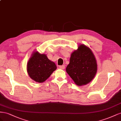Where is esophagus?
I'll return each mask as SVG.
<instances>
[{"label": "esophagus", "instance_id": "obj_1", "mask_svg": "<svg viewBox=\"0 0 121 121\" xmlns=\"http://www.w3.org/2000/svg\"><path fill=\"white\" fill-rule=\"evenodd\" d=\"M59 68H60L61 69H65L64 65H61V66H59Z\"/></svg>", "mask_w": 121, "mask_h": 121}]
</instances>
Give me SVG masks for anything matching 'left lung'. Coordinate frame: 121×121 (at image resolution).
<instances>
[{
  "label": "left lung",
  "mask_w": 121,
  "mask_h": 121,
  "mask_svg": "<svg viewBox=\"0 0 121 121\" xmlns=\"http://www.w3.org/2000/svg\"><path fill=\"white\" fill-rule=\"evenodd\" d=\"M66 71L78 86L90 82L97 71V61L92 50L84 44H80L71 53Z\"/></svg>",
  "instance_id": "1"
}]
</instances>
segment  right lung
<instances>
[{
	"mask_svg": "<svg viewBox=\"0 0 121 121\" xmlns=\"http://www.w3.org/2000/svg\"><path fill=\"white\" fill-rule=\"evenodd\" d=\"M56 69V64L46 54L37 51L32 53L27 64V71L30 78L39 83L46 81Z\"/></svg>",
	"mask_w": 121,
	"mask_h": 121,
	"instance_id": "obj_1",
	"label": "right lung"
}]
</instances>
